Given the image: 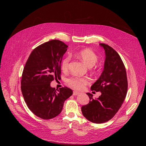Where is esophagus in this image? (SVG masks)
<instances>
[{"label": "esophagus", "instance_id": "34e87169", "mask_svg": "<svg viewBox=\"0 0 146 146\" xmlns=\"http://www.w3.org/2000/svg\"><path fill=\"white\" fill-rule=\"evenodd\" d=\"M80 94V92H78V91H73V95L74 96H77V95H78Z\"/></svg>", "mask_w": 146, "mask_h": 146}]
</instances>
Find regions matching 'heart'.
<instances>
[{"label":"heart","instance_id":"obj_1","mask_svg":"<svg viewBox=\"0 0 146 146\" xmlns=\"http://www.w3.org/2000/svg\"><path fill=\"white\" fill-rule=\"evenodd\" d=\"M76 56L80 59L88 67H92L98 61V56L90 48H84L77 52ZM70 62V57L67 56L64 57L61 62V69L64 72L67 71ZM90 80L88 77H80L73 76L68 78L66 81L67 85L74 89L82 90L85 85L90 83Z\"/></svg>","mask_w":146,"mask_h":146}]
</instances>
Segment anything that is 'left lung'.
Listing matches in <instances>:
<instances>
[{
    "mask_svg": "<svg viewBox=\"0 0 146 146\" xmlns=\"http://www.w3.org/2000/svg\"><path fill=\"white\" fill-rule=\"evenodd\" d=\"M100 45L105 52L104 69L91 89L102 94L94 99L92 94L86 93L90 102L81 108L84 117L96 123L107 122L114 117L124 101L128 88L125 68L120 56L110 46Z\"/></svg>",
    "mask_w": 146,
    "mask_h": 146,
    "instance_id": "1",
    "label": "left lung"
}]
</instances>
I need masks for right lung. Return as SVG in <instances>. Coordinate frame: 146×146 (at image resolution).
<instances>
[{
    "label": "right lung",
    "mask_w": 146,
    "mask_h": 146,
    "mask_svg": "<svg viewBox=\"0 0 146 146\" xmlns=\"http://www.w3.org/2000/svg\"><path fill=\"white\" fill-rule=\"evenodd\" d=\"M68 47L56 39L43 43L33 50L24 68L21 88L24 100L30 111L43 119L58 116L72 94L68 87L50 86L54 79L61 78V62Z\"/></svg>",
    "instance_id": "1"
}]
</instances>
